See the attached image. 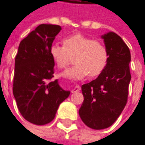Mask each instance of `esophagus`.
<instances>
[{
  "instance_id": "obj_1",
  "label": "esophagus",
  "mask_w": 145,
  "mask_h": 145,
  "mask_svg": "<svg viewBox=\"0 0 145 145\" xmlns=\"http://www.w3.org/2000/svg\"><path fill=\"white\" fill-rule=\"evenodd\" d=\"M80 89H81L80 86L77 85V86H75V87H74V88H73L72 92H76V91H80Z\"/></svg>"
}]
</instances>
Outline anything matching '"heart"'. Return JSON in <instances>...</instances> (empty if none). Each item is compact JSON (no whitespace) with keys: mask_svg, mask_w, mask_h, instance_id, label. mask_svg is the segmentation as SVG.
<instances>
[{"mask_svg":"<svg viewBox=\"0 0 145 145\" xmlns=\"http://www.w3.org/2000/svg\"><path fill=\"white\" fill-rule=\"evenodd\" d=\"M63 46L54 43L48 52L57 66L66 68L70 63L71 57L74 56V66L66 70L63 76L71 79H82L90 75L97 77L103 72L109 61L107 48L101 41L75 33L66 36L62 40Z\"/></svg>","mask_w":145,"mask_h":145,"instance_id":"obj_1","label":"heart"}]
</instances>
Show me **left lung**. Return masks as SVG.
Here are the masks:
<instances>
[{
	"mask_svg": "<svg viewBox=\"0 0 145 145\" xmlns=\"http://www.w3.org/2000/svg\"><path fill=\"white\" fill-rule=\"evenodd\" d=\"M102 38L109 61L97 79L82 86L84 100L79 110L85 125L95 130L109 127L121 114L127 102L131 79L129 48L114 32H109Z\"/></svg>",
	"mask_w": 145,
	"mask_h": 145,
	"instance_id": "8db88e82",
	"label": "left lung"
}]
</instances>
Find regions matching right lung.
<instances>
[{
	"mask_svg": "<svg viewBox=\"0 0 145 145\" xmlns=\"http://www.w3.org/2000/svg\"><path fill=\"white\" fill-rule=\"evenodd\" d=\"M61 30L58 25H39L20 42L15 57L13 93L22 116L35 125L53 121L70 95L57 79L51 81L54 61L48 49Z\"/></svg>",
	"mask_w": 145,
	"mask_h": 145,
	"instance_id": "1",
	"label": "right lung"
}]
</instances>
